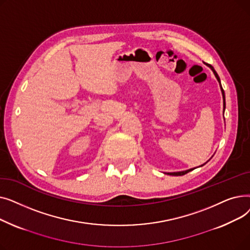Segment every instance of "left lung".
I'll list each match as a JSON object with an SVG mask.
<instances>
[{"mask_svg": "<svg viewBox=\"0 0 250 250\" xmlns=\"http://www.w3.org/2000/svg\"><path fill=\"white\" fill-rule=\"evenodd\" d=\"M207 65L208 67L211 69L212 71H213V73H214V75H215V77L217 78V80H218V82H219V84H220V88H221V92H222V96H223V107H224V111H225V107H226V104H225V92H224V90H223V88H222V85H221V81H220V78H219V76H218V74H217V72L215 71V69L212 67L211 64H208V63H207ZM223 111V112H224ZM213 157V156H212ZM212 157L211 158H209V160L212 159ZM209 160H208L207 162H208ZM206 162V163H207ZM206 163H204L203 165H201L200 167H202V166H204ZM193 169H195V168H190V169H188V170H185V171H177V172H168L167 174H169V175H173V176H179V175H185V174H187V173H188L189 171H191V170H193Z\"/></svg>", "mask_w": 250, "mask_h": 250, "instance_id": "1", "label": "left lung"}]
</instances>
